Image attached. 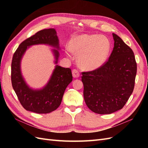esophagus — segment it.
Masks as SVG:
<instances>
[{
  "label": "esophagus",
  "mask_w": 148,
  "mask_h": 148,
  "mask_svg": "<svg viewBox=\"0 0 148 148\" xmlns=\"http://www.w3.org/2000/svg\"><path fill=\"white\" fill-rule=\"evenodd\" d=\"M72 75L74 78H78L79 77V73L77 69H74L72 70Z\"/></svg>",
  "instance_id": "1"
}]
</instances>
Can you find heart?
<instances>
[{
    "mask_svg": "<svg viewBox=\"0 0 148 148\" xmlns=\"http://www.w3.org/2000/svg\"><path fill=\"white\" fill-rule=\"evenodd\" d=\"M111 48L109 39L104 35L83 34L75 36L70 51L78 53L77 62L84 70H95L105 64Z\"/></svg>",
    "mask_w": 148,
    "mask_h": 148,
    "instance_id": "obj_1",
    "label": "heart"
}]
</instances>
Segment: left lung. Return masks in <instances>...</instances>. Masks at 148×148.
Segmentation results:
<instances>
[{
  "label": "left lung",
  "instance_id": "1",
  "mask_svg": "<svg viewBox=\"0 0 148 148\" xmlns=\"http://www.w3.org/2000/svg\"><path fill=\"white\" fill-rule=\"evenodd\" d=\"M112 36L114 47L109 60L99 69L82 73L84 101L99 114L122 109L135 86L137 65L134 53L119 36Z\"/></svg>",
  "mask_w": 148,
  "mask_h": 148
}]
</instances>
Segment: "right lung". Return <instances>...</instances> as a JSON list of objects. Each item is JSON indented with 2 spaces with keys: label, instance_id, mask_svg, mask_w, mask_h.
I'll list each match as a JSON object with an SVG mask.
<instances>
[{
  "label": "right lung",
  "instance_id": "1",
  "mask_svg": "<svg viewBox=\"0 0 148 148\" xmlns=\"http://www.w3.org/2000/svg\"><path fill=\"white\" fill-rule=\"evenodd\" d=\"M45 44L52 47L55 56V69L47 84L40 89H33L25 81L21 70V62L24 53L29 47ZM59 39L54 28L38 31L22 42L13 56L11 79L13 89L24 108L37 114H48L56 110L61 104L67 86L72 82L71 69L57 65L60 56Z\"/></svg>",
  "mask_w": 148,
  "mask_h": 148
}]
</instances>
